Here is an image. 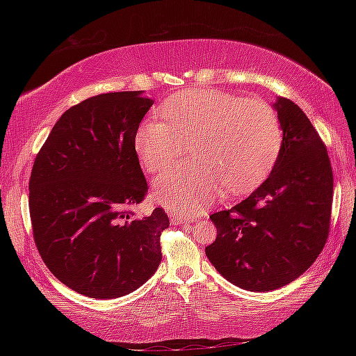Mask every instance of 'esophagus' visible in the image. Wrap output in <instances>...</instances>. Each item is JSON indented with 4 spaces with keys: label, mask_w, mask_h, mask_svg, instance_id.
<instances>
[{
    "label": "esophagus",
    "mask_w": 356,
    "mask_h": 356,
    "mask_svg": "<svg viewBox=\"0 0 356 356\" xmlns=\"http://www.w3.org/2000/svg\"><path fill=\"white\" fill-rule=\"evenodd\" d=\"M170 218L172 222H176V225H186V222L193 221V218L190 215L186 213H180V212H171L170 213Z\"/></svg>",
    "instance_id": "esophagus-1"
}]
</instances>
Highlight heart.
I'll return each instance as SVG.
<instances>
[{"label": "heart", "mask_w": 356, "mask_h": 356, "mask_svg": "<svg viewBox=\"0 0 356 356\" xmlns=\"http://www.w3.org/2000/svg\"><path fill=\"white\" fill-rule=\"evenodd\" d=\"M161 111L168 124L144 120L134 147L144 170L160 174L190 146L193 163L155 182L156 200L170 209L207 206L222 185L231 193L250 191L272 170L281 149L280 118L262 99L195 88L172 95Z\"/></svg>", "instance_id": "1"}]
</instances>
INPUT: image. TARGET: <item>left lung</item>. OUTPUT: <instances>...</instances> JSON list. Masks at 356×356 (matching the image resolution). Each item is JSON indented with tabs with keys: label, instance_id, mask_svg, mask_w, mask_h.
<instances>
[{
	"label": "left lung",
	"instance_id": "1",
	"mask_svg": "<svg viewBox=\"0 0 356 356\" xmlns=\"http://www.w3.org/2000/svg\"><path fill=\"white\" fill-rule=\"evenodd\" d=\"M282 143L267 180L229 210L210 215L209 261L234 286L268 292L289 284L321 254L330 232L333 171L321 136L292 100L278 97Z\"/></svg>",
	"mask_w": 356,
	"mask_h": 356
}]
</instances>
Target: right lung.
I'll list each match as a JSON object with an SVG mask.
<instances>
[{
    "label": "right lung",
    "mask_w": 356,
    "mask_h": 356,
    "mask_svg": "<svg viewBox=\"0 0 356 356\" xmlns=\"http://www.w3.org/2000/svg\"><path fill=\"white\" fill-rule=\"evenodd\" d=\"M154 102L108 92L69 108L35 156L29 215L42 261L81 295L110 300L141 287L161 262L163 209L136 218L147 195L134 140Z\"/></svg>",
    "instance_id": "obj_1"
}]
</instances>
